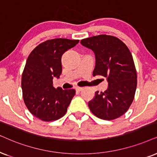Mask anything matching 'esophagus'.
I'll return each mask as SVG.
<instances>
[{
	"instance_id": "34e87169",
	"label": "esophagus",
	"mask_w": 157,
	"mask_h": 157,
	"mask_svg": "<svg viewBox=\"0 0 157 157\" xmlns=\"http://www.w3.org/2000/svg\"><path fill=\"white\" fill-rule=\"evenodd\" d=\"M75 90H76V91H77V92H80V91L82 90V88H80V87H76V88H75Z\"/></svg>"
}]
</instances>
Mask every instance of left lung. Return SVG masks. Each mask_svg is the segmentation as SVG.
Here are the masks:
<instances>
[{
    "mask_svg": "<svg viewBox=\"0 0 157 157\" xmlns=\"http://www.w3.org/2000/svg\"><path fill=\"white\" fill-rule=\"evenodd\" d=\"M80 43L95 54L93 76L101 75L108 82L104 92L96 91L89 108L102 120L120 117L128 110L136 90L137 73L131 53L122 41L111 35L90 37Z\"/></svg>",
    "mask_w": 157,
    "mask_h": 157,
    "instance_id": "obj_1",
    "label": "left lung"
}]
</instances>
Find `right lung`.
Segmentation results:
<instances>
[{"label": "right lung", "instance_id": "add662e5", "mask_svg": "<svg viewBox=\"0 0 157 157\" xmlns=\"http://www.w3.org/2000/svg\"><path fill=\"white\" fill-rule=\"evenodd\" d=\"M78 43V40H48L29 55L21 77L23 98L31 114L40 120H56L66 114L75 90L56 89L53 79L60 77L63 53Z\"/></svg>", "mask_w": 157, "mask_h": 157}]
</instances>
